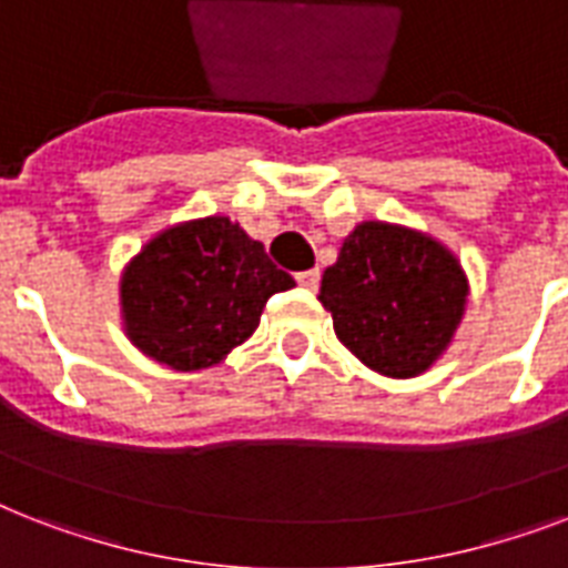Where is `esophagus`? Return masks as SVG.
I'll return each mask as SVG.
<instances>
[{"instance_id": "1", "label": "esophagus", "mask_w": 568, "mask_h": 568, "mask_svg": "<svg viewBox=\"0 0 568 568\" xmlns=\"http://www.w3.org/2000/svg\"><path fill=\"white\" fill-rule=\"evenodd\" d=\"M294 280H297V285H303L306 292H315L321 283V274L318 271H301V274L294 276Z\"/></svg>"}]
</instances>
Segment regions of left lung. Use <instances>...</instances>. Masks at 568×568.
Wrapping results in <instances>:
<instances>
[{
	"instance_id": "obj_1",
	"label": "left lung",
	"mask_w": 568,
	"mask_h": 568,
	"mask_svg": "<svg viewBox=\"0 0 568 568\" xmlns=\"http://www.w3.org/2000/svg\"><path fill=\"white\" fill-rule=\"evenodd\" d=\"M318 301L359 363L406 379L427 372L454 342L466 315L468 276L427 232L363 221L321 276Z\"/></svg>"
}]
</instances>
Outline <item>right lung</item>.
<instances>
[{
    "instance_id": "add662e5",
    "label": "right lung",
    "mask_w": 568,
    "mask_h": 568,
    "mask_svg": "<svg viewBox=\"0 0 568 568\" xmlns=\"http://www.w3.org/2000/svg\"><path fill=\"white\" fill-rule=\"evenodd\" d=\"M288 288L294 280L262 241L212 214L146 241L120 274V318L144 356L173 372H203L244 345L267 297Z\"/></svg>"
}]
</instances>
